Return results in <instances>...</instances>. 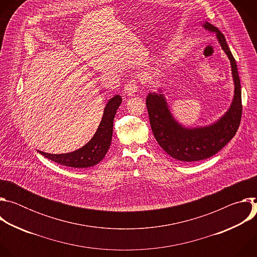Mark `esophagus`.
<instances>
[{"label": "esophagus", "mask_w": 257, "mask_h": 257, "mask_svg": "<svg viewBox=\"0 0 257 257\" xmlns=\"http://www.w3.org/2000/svg\"><path fill=\"white\" fill-rule=\"evenodd\" d=\"M137 89H138L137 81L134 80V79H131V80H128L127 83L125 84L124 91H125V93H126L128 96H133V95H135V93L137 92Z\"/></svg>", "instance_id": "esophagus-1"}]
</instances>
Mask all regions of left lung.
<instances>
[{
  "label": "left lung",
  "mask_w": 257,
  "mask_h": 257,
  "mask_svg": "<svg viewBox=\"0 0 257 257\" xmlns=\"http://www.w3.org/2000/svg\"><path fill=\"white\" fill-rule=\"evenodd\" d=\"M201 26L215 33L217 43L230 60L234 95L224 115L208 125L187 127L174 117L163 87H159L158 92H150L146 96L150 122L158 143L169 156L181 162H197L218 153L235 136L242 115L241 84L237 64L225 36L206 21L201 23Z\"/></svg>",
  "instance_id": "obj_1"
}]
</instances>
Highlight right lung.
I'll use <instances>...</instances> for the list:
<instances>
[{
	"mask_svg": "<svg viewBox=\"0 0 257 257\" xmlns=\"http://www.w3.org/2000/svg\"><path fill=\"white\" fill-rule=\"evenodd\" d=\"M121 103L122 96L120 94H116L107 101L96 132L93 137L79 150L58 155L48 154L39 150L36 151L45 158L66 167L84 169L97 165L104 158L109 149V145H111L114 118Z\"/></svg>",
	"mask_w": 257,
	"mask_h": 257,
	"instance_id": "1",
	"label": "right lung"
}]
</instances>
